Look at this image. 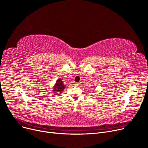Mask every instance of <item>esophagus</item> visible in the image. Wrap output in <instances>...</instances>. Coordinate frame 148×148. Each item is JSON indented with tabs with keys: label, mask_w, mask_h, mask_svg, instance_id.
I'll list each match as a JSON object with an SVG mask.
<instances>
[{
	"label": "esophagus",
	"mask_w": 148,
	"mask_h": 148,
	"mask_svg": "<svg viewBox=\"0 0 148 148\" xmlns=\"http://www.w3.org/2000/svg\"><path fill=\"white\" fill-rule=\"evenodd\" d=\"M74 85L75 86H79V85H81V82H75Z\"/></svg>",
	"instance_id": "esophagus-1"
}]
</instances>
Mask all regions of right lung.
<instances>
[{
    "label": "right lung",
    "instance_id": "1",
    "mask_svg": "<svg viewBox=\"0 0 148 148\" xmlns=\"http://www.w3.org/2000/svg\"><path fill=\"white\" fill-rule=\"evenodd\" d=\"M66 86L64 85V84L63 82V81H62L61 79H58V80L56 81V84L55 85V87L54 89V92L56 94L58 95V92H62V91H63L64 90V89L65 88Z\"/></svg>",
    "mask_w": 148,
    "mask_h": 148
}]
</instances>
